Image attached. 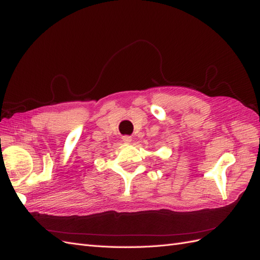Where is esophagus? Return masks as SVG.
Instances as JSON below:
<instances>
[{"label":"esophagus","mask_w":260,"mask_h":260,"mask_svg":"<svg viewBox=\"0 0 260 260\" xmlns=\"http://www.w3.org/2000/svg\"><path fill=\"white\" fill-rule=\"evenodd\" d=\"M123 142L125 143V144H131L132 143V141H133V138L131 137V136H123Z\"/></svg>","instance_id":"obj_1"}]
</instances>
